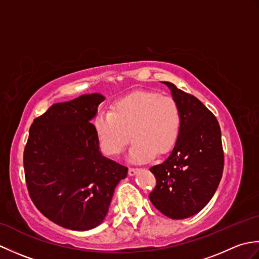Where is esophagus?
Returning a JSON list of instances; mask_svg holds the SVG:
<instances>
[{"label":"esophagus","instance_id":"esophagus-1","mask_svg":"<svg viewBox=\"0 0 259 259\" xmlns=\"http://www.w3.org/2000/svg\"><path fill=\"white\" fill-rule=\"evenodd\" d=\"M137 168H133V167H130L129 168V170H128V174H129V176H135L136 174H137Z\"/></svg>","mask_w":259,"mask_h":259}]
</instances>
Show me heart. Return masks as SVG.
Instances as JSON below:
<instances>
[{"instance_id": "b5f03b06", "label": "heart", "mask_w": 259, "mask_h": 259, "mask_svg": "<svg viewBox=\"0 0 259 259\" xmlns=\"http://www.w3.org/2000/svg\"><path fill=\"white\" fill-rule=\"evenodd\" d=\"M180 122L175 99L152 91H137L115 102L111 112L99 114L95 126L102 150L110 156L122 152L133 135L129 157L140 162L155 153L161 156L171 150Z\"/></svg>"}]
</instances>
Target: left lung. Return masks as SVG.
<instances>
[{
    "mask_svg": "<svg viewBox=\"0 0 259 259\" xmlns=\"http://www.w3.org/2000/svg\"><path fill=\"white\" fill-rule=\"evenodd\" d=\"M180 110L177 142L166 160L150 168L157 185L149 199L172 219L199 212L210 201L224 169L222 133L216 117L194 96L163 82Z\"/></svg>",
    "mask_w": 259,
    "mask_h": 259,
    "instance_id": "obj_1",
    "label": "left lung"
}]
</instances>
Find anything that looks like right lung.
I'll use <instances>...</instances> for the list:
<instances>
[{"label": "right lung", "mask_w": 259, "mask_h": 259, "mask_svg": "<svg viewBox=\"0 0 259 259\" xmlns=\"http://www.w3.org/2000/svg\"><path fill=\"white\" fill-rule=\"evenodd\" d=\"M104 99L91 93L56 103L30 126L23 155L27 190L38 210L64 228L99 226L128 174L99 148L91 121Z\"/></svg>", "instance_id": "1"}]
</instances>
